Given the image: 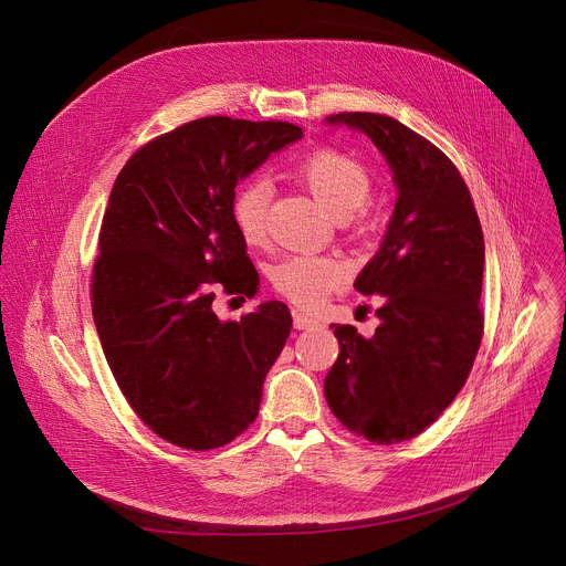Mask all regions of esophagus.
<instances>
[{
    "label": "esophagus",
    "mask_w": 566,
    "mask_h": 566,
    "mask_svg": "<svg viewBox=\"0 0 566 566\" xmlns=\"http://www.w3.org/2000/svg\"><path fill=\"white\" fill-rule=\"evenodd\" d=\"M293 325H295V329H310V327L318 325V321L305 312L293 310Z\"/></svg>",
    "instance_id": "34e87169"
}]
</instances>
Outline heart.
<instances>
[{
  "label": "heart",
  "mask_w": 566,
  "mask_h": 566,
  "mask_svg": "<svg viewBox=\"0 0 566 566\" xmlns=\"http://www.w3.org/2000/svg\"><path fill=\"white\" fill-rule=\"evenodd\" d=\"M295 179L353 232H368L370 216L366 200L370 196V177L366 168L350 155L321 147L295 166ZM271 186L254 177L243 181L230 202V216L245 245H261L269 232ZM348 280L344 261L334 256L297 254L289 256L271 271L273 289L303 310H318L327 297Z\"/></svg>",
  "instance_id": "1"
}]
</instances>
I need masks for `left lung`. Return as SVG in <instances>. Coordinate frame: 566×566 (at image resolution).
<instances>
[{
  "mask_svg": "<svg viewBox=\"0 0 566 566\" xmlns=\"http://www.w3.org/2000/svg\"><path fill=\"white\" fill-rule=\"evenodd\" d=\"M332 125L364 132L396 184L387 237L355 289L380 295L370 338L329 325L338 357L325 378L334 417L373 443L421 434L464 387L478 355L484 239L460 170L437 145L380 113H336Z\"/></svg>",
  "mask_w": 566,
  "mask_h": 566,
  "instance_id": "left-lung-1",
  "label": "left lung"
}]
</instances>
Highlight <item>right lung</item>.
Wrapping results in <instances>:
<instances>
[{
    "label": "right lung",
    "mask_w": 566,
    "mask_h": 566,
    "mask_svg": "<svg viewBox=\"0 0 566 566\" xmlns=\"http://www.w3.org/2000/svg\"><path fill=\"white\" fill-rule=\"evenodd\" d=\"M297 138L303 129L280 120H191L136 149L111 188L93 321L123 396L168 443L220 448L256 419L291 312L271 300L220 321L213 286L256 293L230 202L243 177Z\"/></svg>",
    "instance_id": "obj_1"
}]
</instances>
